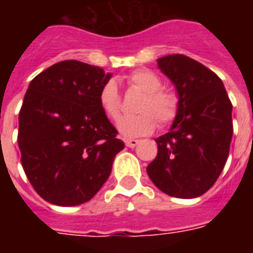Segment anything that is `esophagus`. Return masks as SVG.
<instances>
[{
    "instance_id": "34e87169",
    "label": "esophagus",
    "mask_w": 253,
    "mask_h": 253,
    "mask_svg": "<svg viewBox=\"0 0 253 253\" xmlns=\"http://www.w3.org/2000/svg\"><path fill=\"white\" fill-rule=\"evenodd\" d=\"M138 143H139V141L138 139H126V146H128V148H135Z\"/></svg>"
}]
</instances>
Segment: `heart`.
Segmentation results:
<instances>
[{"mask_svg":"<svg viewBox=\"0 0 253 253\" xmlns=\"http://www.w3.org/2000/svg\"><path fill=\"white\" fill-rule=\"evenodd\" d=\"M127 83L143 92L137 111L139 114L123 116L118 122V131L125 137L148 135L156 128V119L161 126H167L175 121L179 112L180 100L176 92L163 88V83L157 74L150 70L138 69L128 74ZM99 104L105 115L115 121L121 115V94L115 81L108 80L103 84L99 92Z\"/></svg>","mask_w":253,"mask_h":253,"instance_id":"obj_1","label":"heart"}]
</instances>
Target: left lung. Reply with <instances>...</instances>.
Wrapping results in <instances>:
<instances>
[{
    "label": "left lung",
    "instance_id": "left-lung-1",
    "mask_svg": "<svg viewBox=\"0 0 253 253\" xmlns=\"http://www.w3.org/2000/svg\"><path fill=\"white\" fill-rule=\"evenodd\" d=\"M157 66L175 85L180 104L169 131L154 139L159 152L146 172L167 195L196 198L215 183L228 160L232 103L221 78L192 58L167 55Z\"/></svg>",
    "mask_w": 253,
    "mask_h": 253
}]
</instances>
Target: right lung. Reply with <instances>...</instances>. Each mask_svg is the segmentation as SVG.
Instances as JSON below:
<instances>
[{"mask_svg": "<svg viewBox=\"0 0 253 253\" xmlns=\"http://www.w3.org/2000/svg\"><path fill=\"white\" fill-rule=\"evenodd\" d=\"M111 76L99 66L62 61L28 85L19 114L21 164L36 192L52 205L90 201L125 149L99 104Z\"/></svg>", "mask_w": 253, "mask_h": 253, "instance_id": "right-lung-1", "label": "right lung"}]
</instances>
